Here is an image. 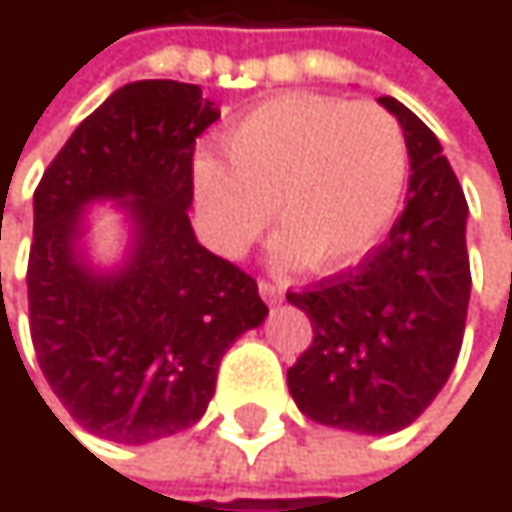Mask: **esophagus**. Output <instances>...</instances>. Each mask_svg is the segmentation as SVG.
Returning a JSON list of instances; mask_svg holds the SVG:
<instances>
[{
	"mask_svg": "<svg viewBox=\"0 0 512 512\" xmlns=\"http://www.w3.org/2000/svg\"><path fill=\"white\" fill-rule=\"evenodd\" d=\"M257 290H260V296H263L266 302H281V299H284V287L275 284V281H260Z\"/></svg>",
	"mask_w": 512,
	"mask_h": 512,
	"instance_id": "obj_1",
	"label": "esophagus"
}]
</instances>
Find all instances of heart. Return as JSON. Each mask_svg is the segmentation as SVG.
I'll use <instances>...</instances> for the list:
<instances>
[{"label":"heart","instance_id":"obj_1","mask_svg":"<svg viewBox=\"0 0 512 512\" xmlns=\"http://www.w3.org/2000/svg\"><path fill=\"white\" fill-rule=\"evenodd\" d=\"M222 162L195 165V204L210 243L246 252L269 228L278 257L335 272L367 255L406 189V136L376 103L281 94L257 103L219 139Z\"/></svg>","mask_w":512,"mask_h":512}]
</instances>
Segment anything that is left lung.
<instances>
[{
	"label": "left lung",
	"mask_w": 512,
	"mask_h": 512,
	"mask_svg": "<svg viewBox=\"0 0 512 512\" xmlns=\"http://www.w3.org/2000/svg\"><path fill=\"white\" fill-rule=\"evenodd\" d=\"M379 103L406 136V207L358 266L287 293L314 329L287 370L299 412L367 436L409 427L436 400L460 356L471 293L460 180L415 112L394 97Z\"/></svg>",
	"instance_id": "8db88e82"
}]
</instances>
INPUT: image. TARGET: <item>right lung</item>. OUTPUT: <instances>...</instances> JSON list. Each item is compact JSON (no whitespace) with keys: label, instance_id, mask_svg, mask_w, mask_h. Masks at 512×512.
I'll use <instances>...</instances> for the list:
<instances>
[{"label":"right lung","instance_id":"right-lung-1","mask_svg":"<svg viewBox=\"0 0 512 512\" xmlns=\"http://www.w3.org/2000/svg\"><path fill=\"white\" fill-rule=\"evenodd\" d=\"M216 118L198 85L130 82L73 130L35 189L32 344L61 406L100 439L145 445L201 421L225 350L269 314L255 278L189 225L195 139ZM100 197L119 201L137 237L115 273L78 252L84 204Z\"/></svg>","mask_w":512,"mask_h":512}]
</instances>
